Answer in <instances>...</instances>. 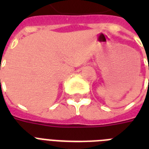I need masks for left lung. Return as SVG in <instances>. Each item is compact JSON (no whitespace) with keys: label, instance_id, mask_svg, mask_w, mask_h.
<instances>
[{"label":"left lung","instance_id":"obj_1","mask_svg":"<svg viewBox=\"0 0 149 149\" xmlns=\"http://www.w3.org/2000/svg\"><path fill=\"white\" fill-rule=\"evenodd\" d=\"M148 70H149V65H148ZM148 82H149V79H148Z\"/></svg>","mask_w":149,"mask_h":149}]
</instances>
